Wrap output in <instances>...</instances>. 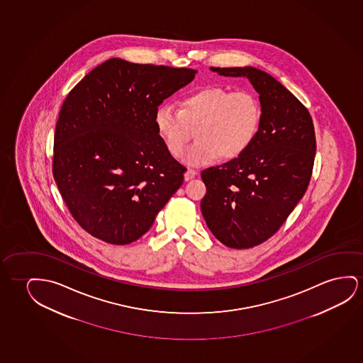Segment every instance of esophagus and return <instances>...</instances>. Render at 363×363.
<instances>
[{
	"instance_id": "34e87169",
	"label": "esophagus",
	"mask_w": 363,
	"mask_h": 363,
	"mask_svg": "<svg viewBox=\"0 0 363 363\" xmlns=\"http://www.w3.org/2000/svg\"><path fill=\"white\" fill-rule=\"evenodd\" d=\"M196 175H198V173H196L195 170H193V169H188V170L184 173V180L185 182H189L191 179H194Z\"/></svg>"
}]
</instances>
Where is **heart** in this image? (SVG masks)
<instances>
[{
  "label": "heart",
  "mask_w": 363,
  "mask_h": 363,
  "mask_svg": "<svg viewBox=\"0 0 363 363\" xmlns=\"http://www.w3.org/2000/svg\"><path fill=\"white\" fill-rule=\"evenodd\" d=\"M260 103L247 91L231 92L223 86H208L183 98L178 109L162 104L154 113V125L169 153L178 157L196 132L195 142L183 154V162L201 165L239 157L250 147L260 124Z\"/></svg>",
  "instance_id": "1"
}]
</instances>
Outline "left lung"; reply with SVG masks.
<instances>
[{
	"label": "left lung",
	"instance_id": "obj_1",
	"mask_svg": "<svg viewBox=\"0 0 363 363\" xmlns=\"http://www.w3.org/2000/svg\"><path fill=\"white\" fill-rule=\"evenodd\" d=\"M224 77H246L259 93L255 138L228 163L205 169L201 213L213 235L231 249H249L274 235L311 179L316 153L312 118L287 88L255 67H210Z\"/></svg>",
	"mask_w": 363,
	"mask_h": 363
}]
</instances>
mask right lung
<instances>
[{"mask_svg": "<svg viewBox=\"0 0 363 363\" xmlns=\"http://www.w3.org/2000/svg\"><path fill=\"white\" fill-rule=\"evenodd\" d=\"M198 71L111 58L67 96L55 133L53 177L72 216L99 240H138L184 180L155 109Z\"/></svg>", "mask_w": 363, "mask_h": 363, "instance_id": "1", "label": "right lung"}]
</instances>
